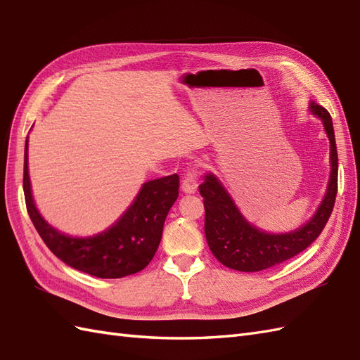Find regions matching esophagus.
Masks as SVG:
<instances>
[{"instance_id":"1","label":"esophagus","mask_w":360,"mask_h":360,"mask_svg":"<svg viewBox=\"0 0 360 360\" xmlns=\"http://www.w3.org/2000/svg\"><path fill=\"white\" fill-rule=\"evenodd\" d=\"M181 188H182L184 193H186V195H193V193H196V190H198V179H196V173L195 172H187L186 174H184Z\"/></svg>"}]
</instances>
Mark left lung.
Segmentation results:
<instances>
[{
  "mask_svg": "<svg viewBox=\"0 0 360 360\" xmlns=\"http://www.w3.org/2000/svg\"><path fill=\"white\" fill-rule=\"evenodd\" d=\"M309 109L321 120L330 141V176L324 198L306 224L288 233H268L243 216L214 173L208 172L199 186L205 207L207 242L211 252L226 268L240 272L272 268L306 250L324 229L338 193V152L330 114L315 101H310Z\"/></svg>",
  "mask_w": 360,
  "mask_h": 360,
  "instance_id": "1",
  "label": "left lung"
}]
</instances>
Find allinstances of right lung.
<instances>
[{
	"mask_svg": "<svg viewBox=\"0 0 360 360\" xmlns=\"http://www.w3.org/2000/svg\"><path fill=\"white\" fill-rule=\"evenodd\" d=\"M29 136L24 150V195L32 222L50 251L71 268L98 278H122L143 271L158 250L165 217L179 195V176L144 182L124 213L101 233L75 237L59 231L34 205L29 176Z\"/></svg>",
	"mask_w": 360,
	"mask_h": 360,
	"instance_id": "right-lung-1",
	"label": "right lung"
}]
</instances>
